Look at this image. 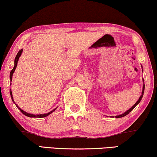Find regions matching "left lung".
Instances as JSON below:
<instances>
[{
  "instance_id": "obj_1",
  "label": "left lung",
  "mask_w": 157,
  "mask_h": 157,
  "mask_svg": "<svg viewBox=\"0 0 157 157\" xmlns=\"http://www.w3.org/2000/svg\"><path fill=\"white\" fill-rule=\"evenodd\" d=\"M143 81H144V79H143ZM144 87H145V86H144V85H143V90H142V95H141V96H140V98H139V100H138V101H136V102L135 104H134V105H133V106H132V107L131 108H130V109H128L127 112H124V113H123V114H120V115H117V116H115V117H116V118H120V117H124V116H126V115H127V114H129V112H131L132 109H134V107H136V105H138V104L140 102V101H141V100H142V97H143V94H144Z\"/></svg>"
}]
</instances>
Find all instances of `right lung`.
<instances>
[{"mask_svg": "<svg viewBox=\"0 0 157 157\" xmlns=\"http://www.w3.org/2000/svg\"><path fill=\"white\" fill-rule=\"evenodd\" d=\"M22 52H23V49H21V50H19V52H17V56H16V57H15V61H14V67H13V70H11V71H10V82L12 81L13 74V72H15V68H16V67H17V62H18L19 57H21V56ZM10 85H11V84H10ZM10 97H11V99H12V100H13V103H15L14 100H13V98L12 92H11V90H10ZM15 105H16V107H17V109H20V111H21V112H22V113H23V114H25V116L28 117H37V118H43V117H47V116L49 115V114H51L52 112H53L55 111V110H56V109H57V108H56V109H54L53 110H52L51 112H48V113H46V114H32L28 113V112H25V111H23V109H21V108H20V107H18V106H17L15 103Z\"/></svg>", "mask_w": 157, "mask_h": 157, "instance_id": "add662e5", "label": "right lung"}]
</instances>
